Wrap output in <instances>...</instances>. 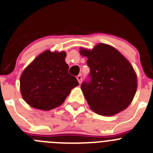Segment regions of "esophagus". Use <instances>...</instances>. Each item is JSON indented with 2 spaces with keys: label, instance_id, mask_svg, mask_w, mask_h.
Instances as JSON below:
<instances>
[{
  "label": "esophagus",
  "instance_id": "34e87169",
  "mask_svg": "<svg viewBox=\"0 0 153 153\" xmlns=\"http://www.w3.org/2000/svg\"><path fill=\"white\" fill-rule=\"evenodd\" d=\"M77 79H78V82H79V84L82 83V76L81 75H78V76H77Z\"/></svg>",
  "mask_w": 153,
  "mask_h": 153
}]
</instances>
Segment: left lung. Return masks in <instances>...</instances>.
I'll list each match as a JSON object with an SVG mask.
<instances>
[{
  "label": "left lung",
  "instance_id": "8db88e82",
  "mask_svg": "<svg viewBox=\"0 0 153 153\" xmlns=\"http://www.w3.org/2000/svg\"><path fill=\"white\" fill-rule=\"evenodd\" d=\"M88 58L90 80L81 85L90 108L102 116H113L132 102L137 88V77L126 58L115 48L97 44L91 50L80 49Z\"/></svg>",
  "mask_w": 153,
  "mask_h": 153
}]
</instances>
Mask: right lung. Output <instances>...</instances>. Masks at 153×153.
Wrapping results in <instances>:
<instances>
[{
	"label": "right lung",
	"mask_w": 153,
	"mask_h": 153,
	"mask_svg": "<svg viewBox=\"0 0 153 153\" xmlns=\"http://www.w3.org/2000/svg\"><path fill=\"white\" fill-rule=\"evenodd\" d=\"M65 56V52L46 50L24 69L20 79V92L29 105L42 111L53 110L78 86L76 78L68 72Z\"/></svg>",
	"instance_id": "1"
}]
</instances>
